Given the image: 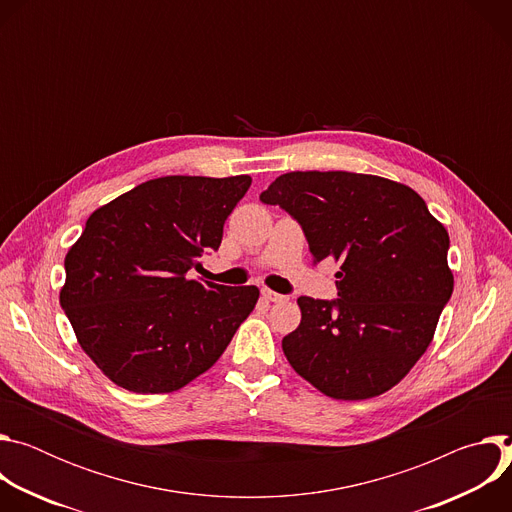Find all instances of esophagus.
I'll list each match as a JSON object with an SVG mask.
<instances>
[{
	"instance_id": "34e87169",
	"label": "esophagus",
	"mask_w": 512,
	"mask_h": 512,
	"mask_svg": "<svg viewBox=\"0 0 512 512\" xmlns=\"http://www.w3.org/2000/svg\"><path fill=\"white\" fill-rule=\"evenodd\" d=\"M261 296L267 300V302H271V304H283V302H287V298L285 296H281V294H277V291H271V289H261Z\"/></svg>"
}]
</instances>
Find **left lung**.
<instances>
[{
    "label": "left lung",
    "mask_w": 512,
    "mask_h": 512,
    "mask_svg": "<svg viewBox=\"0 0 512 512\" xmlns=\"http://www.w3.org/2000/svg\"><path fill=\"white\" fill-rule=\"evenodd\" d=\"M302 225L314 265L340 263L338 300L298 298L281 342L294 371L332 399L395 387L433 340L454 291L450 237L405 184L352 172H287L261 192Z\"/></svg>",
    "instance_id": "8db88e82"
}]
</instances>
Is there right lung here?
Segmentation results:
<instances>
[{
  "instance_id": "obj_1",
  "label": "right lung",
  "mask_w": 512,
  "mask_h": 512,
  "mask_svg": "<svg viewBox=\"0 0 512 512\" xmlns=\"http://www.w3.org/2000/svg\"><path fill=\"white\" fill-rule=\"evenodd\" d=\"M251 176H164L97 208L64 257L60 306L115 385L172 393L221 358L253 312L255 285L190 279Z\"/></svg>"
}]
</instances>
